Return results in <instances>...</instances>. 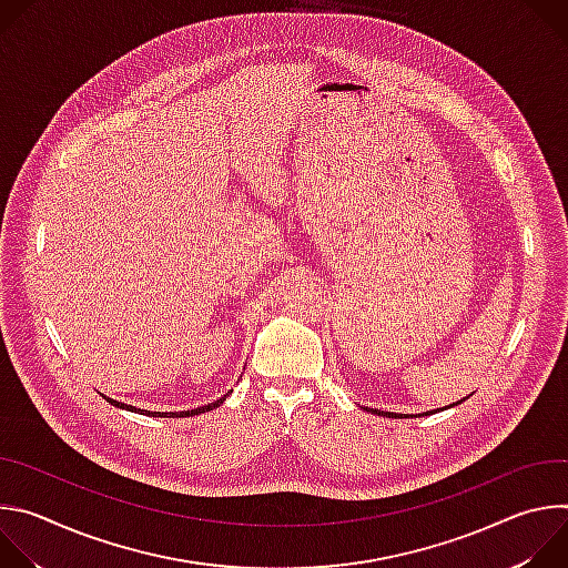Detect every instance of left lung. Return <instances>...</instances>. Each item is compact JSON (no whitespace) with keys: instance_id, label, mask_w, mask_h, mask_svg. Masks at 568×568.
<instances>
[{"instance_id":"left-lung-1","label":"left lung","mask_w":568,"mask_h":568,"mask_svg":"<svg viewBox=\"0 0 568 568\" xmlns=\"http://www.w3.org/2000/svg\"><path fill=\"white\" fill-rule=\"evenodd\" d=\"M460 402H463V399H460ZM429 414H432V412H429ZM388 416H395V418H397V414H388Z\"/></svg>"}]
</instances>
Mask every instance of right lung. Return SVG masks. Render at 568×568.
<instances>
[{
    "mask_svg": "<svg viewBox=\"0 0 568 568\" xmlns=\"http://www.w3.org/2000/svg\"><path fill=\"white\" fill-rule=\"evenodd\" d=\"M110 399V397H108ZM226 399V395L224 397H220V399H215V402H211V404H206V407H200V409H191V412H180V414H173V416H197V414H204V412H213L215 407H220V404ZM114 407H121V409H128V412H136L134 407H130V404H121V402H116V399H110ZM141 412V409H139ZM148 416H152V418H161V416H166V414H152V412H145Z\"/></svg>",
    "mask_w": 568,
    "mask_h": 568,
    "instance_id": "1",
    "label": "right lung"
}]
</instances>
